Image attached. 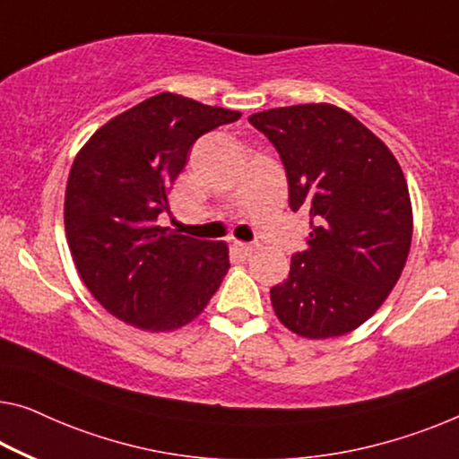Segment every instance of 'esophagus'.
<instances>
[{
    "label": "esophagus",
    "mask_w": 459,
    "mask_h": 459,
    "mask_svg": "<svg viewBox=\"0 0 459 459\" xmlns=\"http://www.w3.org/2000/svg\"><path fill=\"white\" fill-rule=\"evenodd\" d=\"M232 247H235V251L238 253V255H243V257H249L251 253L257 249L255 245H251V243H241V241H235V243H232Z\"/></svg>",
    "instance_id": "1"
}]
</instances>
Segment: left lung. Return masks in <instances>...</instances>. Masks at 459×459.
<instances>
[{"label": "left lung", "mask_w": 459, "mask_h": 459, "mask_svg": "<svg viewBox=\"0 0 459 459\" xmlns=\"http://www.w3.org/2000/svg\"><path fill=\"white\" fill-rule=\"evenodd\" d=\"M249 123L276 146L307 249L270 290L280 324L309 340L357 330L389 297L412 243L408 183L385 143L330 102L268 108Z\"/></svg>", "instance_id": "obj_1"}]
</instances>
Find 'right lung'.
Segmentation results:
<instances>
[{"label": "right lung", "mask_w": 459, "mask_h": 459, "mask_svg": "<svg viewBox=\"0 0 459 459\" xmlns=\"http://www.w3.org/2000/svg\"><path fill=\"white\" fill-rule=\"evenodd\" d=\"M241 117L160 92L107 121L74 159L64 221L82 282L105 309L146 332H173L206 309L230 268L229 245L156 227L189 148Z\"/></svg>", "instance_id": "obj_1"}]
</instances>
